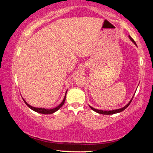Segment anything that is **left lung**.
Returning a JSON list of instances; mask_svg holds the SVG:
<instances>
[{"mask_svg":"<svg viewBox=\"0 0 153 153\" xmlns=\"http://www.w3.org/2000/svg\"><path fill=\"white\" fill-rule=\"evenodd\" d=\"M129 38L130 39V40H131V42H133L134 44V45H135L136 46H137V44H136L134 40V39H133L132 38H131V37L130 36H129ZM134 96V94L133 97H132V98H131V99L130 100V101H129V102H128V103H127V104H126V105H125V106H123V108H117V109H114V110H111V111H103V110L96 109V108H93V107H92V106H91L90 105H89V106H90V108H91L92 110L98 113V114H103V115H112V114H118V113L122 112L123 111H124L127 107H128V106L129 105V104H130L131 101H132V99H133Z\"/></svg>","mask_w":153,"mask_h":153,"instance_id":"obj_1","label":"left lung"}]
</instances>
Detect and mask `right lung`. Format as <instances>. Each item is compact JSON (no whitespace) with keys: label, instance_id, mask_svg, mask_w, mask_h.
<instances>
[{"label":"right lung","instance_id":"right-lung-1","mask_svg":"<svg viewBox=\"0 0 153 153\" xmlns=\"http://www.w3.org/2000/svg\"><path fill=\"white\" fill-rule=\"evenodd\" d=\"M67 92H68V90H67L66 93H65V97H64V99L63 100H62L61 103H60L59 105H58V106H56V107L53 108H50V109H47V108H38V107H34V106H30V104H28V103H27L26 100H25L24 99V101L25 103H26V104L27 106H28L29 108H30V109H32L33 111H34L37 112V113H39V114H53L54 112L57 111L59 109V108L61 107V106L63 105L64 103H65V99H66V94H67Z\"/></svg>","mask_w":153,"mask_h":153}]
</instances>
